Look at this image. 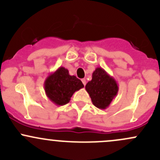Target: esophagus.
Returning a JSON list of instances; mask_svg holds the SVG:
<instances>
[{"instance_id": "34e87169", "label": "esophagus", "mask_w": 160, "mask_h": 160, "mask_svg": "<svg viewBox=\"0 0 160 160\" xmlns=\"http://www.w3.org/2000/svg\"><path fill=\"white\" fill-rule=\"evenodd\" d=\"M82 82H83V85H84V86H85V85H86V80H85V79H82Z\"/></svg>"}]
</instances>
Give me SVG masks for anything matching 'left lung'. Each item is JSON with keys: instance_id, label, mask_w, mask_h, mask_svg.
<instances>
[{"instance_id": "obj_1", "label": "left lung", "mask_w": 160, "mask_h": 160, "mask_svg": "<svg viewBox=\"0 0 160 160\" xmlns=\"http://www.w3.org/2000/svg\"><path fill=\"white\" fill-rule=\"evenodd\" d=\"M92 103L99 109H106L118 92L117 81L101 67L95 69L92 80L85 87Z\"/></svg>"}]
</instances>
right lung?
Wrapping results in <instances>:
<instances>
[{"label": "right lung", "instance_id": "obj_1", "mask_svg": "<svg viewBox=\"0 0 160 160\" xmlns=\"http://www.w3.org/2000/svg\"><path fill=\"white\" fill-rule=\"evenodd\" d=\"M81 80L71 76L67 69L60 67L51 72L44 83V89L48 98L56 105L62 106L70 102L71 97L83 88Z\"/></svg>", "mask_w": 160, "mask_h": 160}]
</instances>
